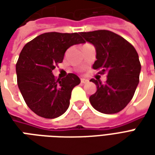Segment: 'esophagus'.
I'll return each instance as SVG.
<instances>
[{
    "mask_svg": "<svg viewBox=\"0 0 155 155\" xmlns=\"http://www.w3.org/2000/svg\"><path fill=\"white\" fill-rule=\"evenodd\" d=\"M81 81L82 84H86V83H88V81H88V80H86V79H84V78H83V79H81Z\"/></svg>",
    "mask_w": 155,
    "mask_h": 155,
    "instance_id": "34e87169",
    "label": "esophagus"
}]
</instances>
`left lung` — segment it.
Returning a JSON list of instances; mask_svg holds the SVG:
<instances>
[{
    "label": "left lung",
    "mask_w": 155,
    "mask_h": 155,
    "mask_svg": "<svg viewBox=\"0 0 155 155\" xmlns=\"http://www.w3.org/2000/svg\"><path fill=\"white\" fill-rule=\"evenodd\" d=\"M80 34L95 48L96 61L92 68L99 74H107L104 84L91 80L97 87L90 97L91 105L104 114L118 113L132 100L140 81L141 65L136 50L125 39L110 31Z\"/></svg>",
    "instance_id": "obj_1"
}]
</instances>
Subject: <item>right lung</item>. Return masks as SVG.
Segmentation results:
<instances>
[{
	"label": "right lung",
	"instance_id": "add662e5",
	"mask_svg": "<svg viewBox=\"0 0 155 155\" xmlns=\"http://www.w3.org/2000/svg\"><path fill=\"white\" fill-rule=\"evenodd\" d=\"M84 42L79 33L47 32L23 47L15 65L17 84L26 104L37 115L54 119L67 110L71 91L81 80L70 73L56 81L52 71L63 61L68 48Z\"/></svg>",
	"mask_w": 155,
	"mask_h": 155
}]
</instances>
